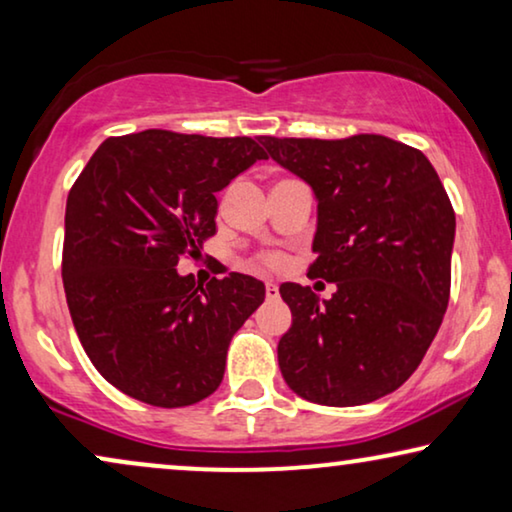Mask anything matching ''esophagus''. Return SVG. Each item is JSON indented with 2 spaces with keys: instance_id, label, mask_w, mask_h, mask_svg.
<instances>
[{
  "instance_id": "1",
  "label": "esophagus",
  "mask_w": 512,
  "mask_h": 512,
  "mask_svg": "<svg viewBox=\"0 0 512 512\" xmlns=\"http://www.w3.org/2000/svg\"><path fill=\"white\" fill-rule=\"evenodd\" d=\"M279 296V289H277V284H272V282H265V298H277Z\"/></svg>"
}]
</instances>
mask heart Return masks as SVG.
<instances>
[{
	"mask_svg": "<svg viewBox=\"0 0 512 512\" xmlns=\"http://www.w3.org/2000/svg\"><path fill=\"white\" fill-rule=\"evenodd\" d=\"M284 263V256L279 251H263V254L256 256V265H265V268H279Z\"/></svg>",
	"mask_w": 512,
	"mask_h": 512,
	"instance_id": "b5f03b06",
	"label": "heart"
}]
</instances>
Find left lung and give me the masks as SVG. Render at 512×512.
Returning <instances> with one entry per match:
<instances>
[{
    "label": "left lung",
    "instance_id": "1",
    "mask_svg": "<svg viewBox=\"0 0 512 512\" xmlns=\"http://www.w3.org/2000/svg\"><path fill=\"white\" fill-rule=\"evenodd\" d=\"M272 160L317 195V254L307 277L279 286L293 324L277 345L284 380L333 408L391 394L422 363L450 300L454 219L438 172L412 146L382 135L261 137Z\"/></svg>",
    "mask_w": 512,
    "mask_h": 512
}]
</instances>
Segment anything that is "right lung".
<instances>
[{"label":"right lung","mask_w":512,"mask_h":512,"mask_svg":"<svg viewBox=\"0 0 512 512\" xmlns=\"http://www.w3.org/2000/svg\"><path fill=\"white\" fill-rule=\"evenodd\" d=\"M265 151L251 137H109L67 195L62 284L88 359L123 394L184 408L214 394L228 345L263 303L258 279L181 277L216 233V195Z\"/></svg>","instance_id":"obj_1"}]
</instances>
